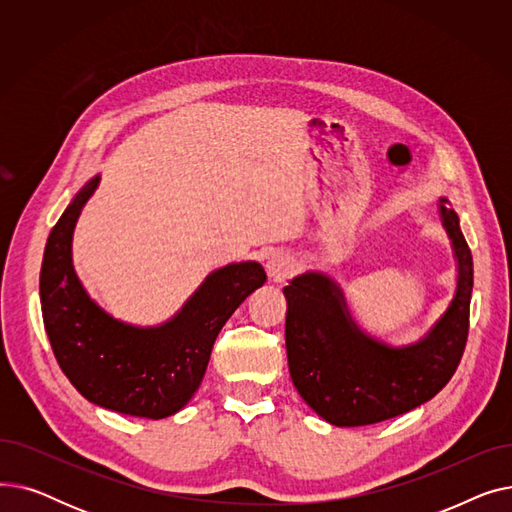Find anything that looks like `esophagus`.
Returning a JSON list of instances; mask_svg holds the SVG:
<instances>
[{
	"label": "esophagus",
	"mask_w": 512,
	"mask_h": 512,
	"mask_svg": "<svg viewBox=\"0 0 512 512\" xmlns=\"http://www.w3.org/2000/svg\"><path fill=\"white\" fill-rule=\"evenodd\" d=\"M265 270L270 280L274 282H284L294 274V259L286 253H272L265 261Z\"/></svg>",
	"instance_id": "esophagus-1"
}]
</instances>
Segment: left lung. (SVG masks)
<instances>
[{
    "mask_svg": "<svg viewBox=\"0 0 512 512\" xmlns=\"http://www.w3.org/2000/svg\"><path fill=\"white\" fill-rule=\"evenodd\" d=\"M438 211L456 261V288L423 338L394 346L361 330L340 284L309 270L284 286L286 355L294 388L336 427L380 423L432 400L461 363L469 334L473 257L446 197Z\"/></svg>",
    "mask_w": 512,
    "mask_h": 512,
    "instance_id": "8db88e82",
    "label": "left lung"
}]
</instances>
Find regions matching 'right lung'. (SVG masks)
Returning <instances> with one entry per match:
<instances>
[{
    "label": "right lung",
    "instance_id": "add662e5",
    "mask_svg": "<svg viewBox=\"0 0 512 512\" xmlns=\"http://www.w3.org/2000/svg\"><path fill=\"white\" fill-rule=\"evenodd\" d=\"M93 176L53 226L41 265L43 324L70 384L89 402L122 415L164 419L199 390L211 348L230 315L263 286L257 261L213 270L159 326H132L89 297L72 263L78 215L97 191Z\"/></svg>",
    "mask_w": 512,
    "mask_h": 512
}]
</instances>
